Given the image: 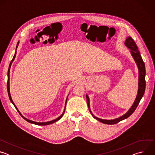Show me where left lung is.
Here are the masks:
<instances>
[{
    "label": "left lung",
    "mask_w": 155,
    "mask_h": 155,
    "mask_svg": "<svg viewBox=\"0 0 155 155\" xmlns=\"http://www.w3.org/2000/svg\"><path fill=\"white\" fill-rule=\"evenodd\" d=\"M124 45L127 48H128L130 50V54L132 56V58H133V59L137 66L138 71H139L137 94V96H136V99H135L134 103L132 104V106L127 110V112H126L124 115H121V117L115 118V119H112V120H105V119H102V118L96 117V116H94L91 110L89 96H87V94L86 95L88 108H89L90 113L91 114L92 116L96 120H97L99 121H100L102 123H104V124H116L123 120L127 118L129 116H130L132 114V113L135 111V110L136 109L137 105H139V104L145 93V84H146V83H145V74H146V72H145V63L143 61V59L141 57V55L140 54V52L138 50V48L136 45V43L134 42L133 39H132L130 37H126V40L124 41Z\"/></svg>",
    "instance_id": "1"
}]
</instances>
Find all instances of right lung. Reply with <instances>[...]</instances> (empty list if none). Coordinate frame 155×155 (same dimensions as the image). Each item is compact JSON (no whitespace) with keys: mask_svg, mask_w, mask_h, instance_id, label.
<instances>
[{"mask_svg":"<svg viewBox=\"0 0 155 155\" xmlns=\"http://www.w3.org/2000/svg\"><path fill=\"white\" fill-rule=\"evenodd\" d=\"M18 45H19V41H18V44H17V46H16V51H15V55H14V56H13V59H12V60L11 61V62H10V65H9V68H8V81H7V91H8V96H9V98H10V101H11V102L13 104V105L15 106V107L16 108V109L18 110V112L19 113V114H20V115L23 117L25 120H26L27 121H28L29 123H32V124H36V125H40V126H45V125H48V124H53V123H55L56 121H58L59 120H60L62 117V116H63V115H64V112H65V107H66V103H67V101H68V97H67V98H66V101H65V107H64V111H63V112H62V114L59 117H58L57 118H56V119H54V120H51V121H47V122H36V121H32V120H29V119H28V118H25L23 115H22L21 114V112H19V110L18 109V108L16 107V105L15 104V103L13 102V100H12V96H11V94H10V68H11V65H12V62H13V61L15 60V57H16V49H17V48H18Z\"/></svg>","mask_w":155,"mask_h":155,"instance_id":"add662e5","label":"right lung"}]
</instances>
